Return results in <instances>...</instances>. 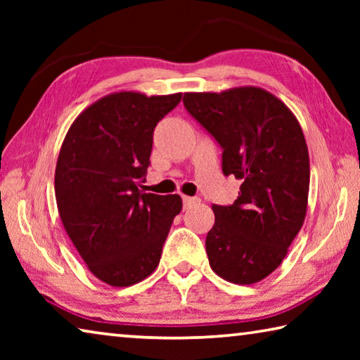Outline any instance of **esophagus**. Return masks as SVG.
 I'll return each mask as SVG.
<instances>
[{"instance_id":"obj_1","label":"esophagus","mask_w":360,"mask_h":360,"mask_svg":"<svg viewBox=\"0 0 360 360\" xmlns=\"http://www.w3.org/2000/svg\"><path fill=\"white\" fill-rule=\"evenodd\" d=\"M182 203H184V210H188L192 208V206H195L197 203H200V198H193V197H182Z\"/></svg>"}]
</instances>
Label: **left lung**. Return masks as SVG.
Listing matches in <instances>:
<instances>
[{
  "label": "left lung",
  "instance_id": "left-lung-1",
  "mask_svg": "<svg viewBox=\"0 0 360 360\" xmlns=\"http://www.w3.org/2000/svg\"><path fill=\"white\" fill-rule=\"evenodd\" d=\"M182 101L224 149V174L241 179L233 205H212L210 265L225 281L259 283L281 265L307 216L309 155L302 127L281 100L252 85L187 92Z\"/></svg>",
  "mask_w": 360,
  "mask_h": 360
}]
</instances>
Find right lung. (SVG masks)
I'll list each match as a JSON object with an SVG mask.
<instances>
[{
    "label": "right lung",
    "mask_w": 360,
    "mask_h": 360,
    "mask_svg": "<svg viewBox=\"0 0 360 360\" xmlns=\"http://www.w3.org/2000/svg\"><path fill=\"white\" fill-rule=\"evenodd\" d=\"M182 94L114 92L77 115L56 167L60 219L100 281L129 288L158 266L179 195L141 191L155 125Z\"/></svg>",
    "instance_id": "obj_1"
}]
</instances>
